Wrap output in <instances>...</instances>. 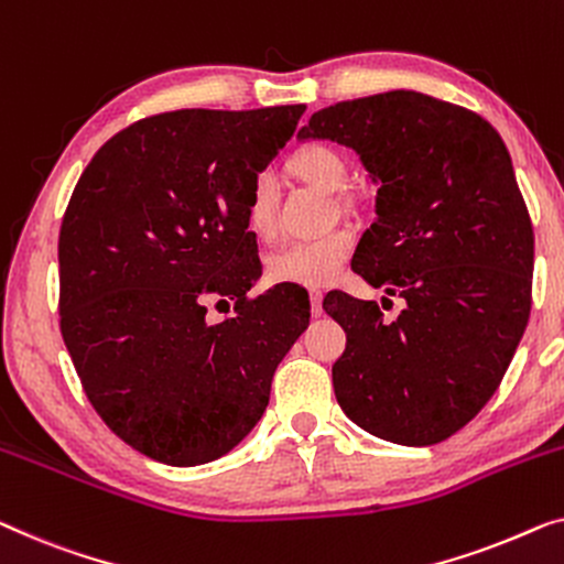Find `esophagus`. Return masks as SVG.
Segmentation results:
<instances>
[{"label":"esophagus","mask_w":564,"mask_h":564,"mask_svg":"<svg viewBox=\"0 0 564 564\" xmlns=\"http://www.w3.org/2000/svg\"><path fill=\"white\" fill-rule=\"evenodd\" d=\"M310 310H313L315 317L323 315V292L321 290H310Z\"/></svg>","instance_id":"esophagus-1"}]
</instances>
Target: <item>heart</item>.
I'll return each instance as SVG.
<instances>
[{
  "label": "heart",
  "instance_id": "heart-1",
  "mask_svg": "<svg viewBox=\"0 0 564 564\" xmlns=\"http://www.w3.org/2000/svg\"><path fill=\"white\" fill-rule=\"evenodd\" d=\"M292 167L302 181L313 183L328 193H338L348 183V162L330 144H310L292 160ZM276 206H280V187L269 173H259L251 183L247 200V221L259 239H272L276 231ZM354 236L348 231H330L313 239H297L284 243L269 257V276L274 282L305 284L321 288L338 276L340 267L350 257Z\"/></svg>",
  "mask_w": 564,
  "mask_h": 564
}]
</instances>
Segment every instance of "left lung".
<instances>
[{
  "instance_id": "1",
  "label": "left lung",
  "mask_w": 564,
  "mask_h": 564,
  "mask_svg": "<svg viewBox=\"0 0 564 564\" xmlns=\"http://www.w3.org/2000/svg\"><path fill=\"white\" fill-rule=\"evenodd\" d=\"M297 140L348 147L379 185L350 267L406 302L389 323L373 300H323L348 338L333 364L340 410L389 443H443L499 389L532 307L534 234L511 154L484 117L417 91L328 106Z\"/></svg>"
}]
</instances>
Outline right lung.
Masks as SVG:
<instances>
[{"instance_id": "obj_1", "label": "right lung", "mask_w": 564, "mask_h": 564, "mask_svg": "<svg viewBox=\"0 0 564 564\" xmlns=\"http://www.w3.org/2000/svg\"><path fill=\"white\" fill-rule=\"evenodd\" d=\"M305 104L181 109L113 134L63 216L61 333L88 402L147 458L191 468L262 420L276 366L310 325L305 292L262 276L247 200ZM210 296L237 300L224 324Z\"/></svg>"}]
</instances>
